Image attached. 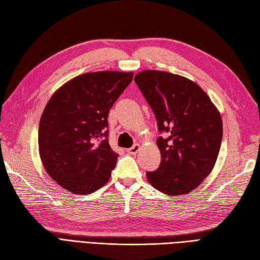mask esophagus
<instances>
[{"label":"esophagus","instance_id":"obj_1","mask_svg":"<svg viewBox=\"0 0 260 260\" xmlns=\"http://www.w3.org/2000/svg\"><path fill=\"white\" fill-rule=\"evenodd\" d=\"M139 150V144H135V145H133L131 148H128L127 149V152H129V154H136V152Z\"/></svg>","mask_w":260,"mask_h":260}]
</instances>
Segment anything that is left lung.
<instances>
[{
	"label": "left lung",
	"mask_w": 260,
	"mask_h": 260,
	"mask_svg": "<svg viewBox=\"0 0 260 260\" xmlns=\"http://www.w3.org/2000/svg\"><path fill=\"white\" fill-rule=\"evenodd\" d=\"M157 119L161 161L146 174L165 194L189 193L210 175L223 137L222 118L208 94L191 80L158 70L134 78Z\"/></svg>",
	"instance_id": "obj_1"
}]
</instances>
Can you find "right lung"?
I'll return each mask as SVG.
<instances>
[{"instance_id":"add662e5","label":"right lung","mask_w":260,"mask_h":260,"mask_svg":"<svg viewBox=\"0 0 260 260\" xmlns=\"http://www.w3.org/2000/svg\"><path fill=\"white\" fill-rule=\"evenodd\" d=\"M132 80L133 72L84 73L63 84L46 105L39 155L66 190L89 194L109 181L118 157L109 144V112Z\"/></svg>"}]
</instances>
